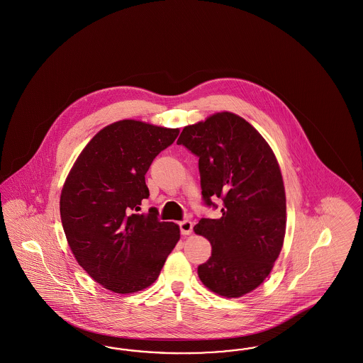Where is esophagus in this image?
Returning a JSON list of instances; mask_svg holds the SVG:
<instances>
[{
    "instance_id": "34e87169",
    "label": "esophagus",
    "mask_w": 363,
    "mask_h": 363,
    "mask_svg": "<svg viewBox=\"0 0 363 363\" xmlns=\"http://www.w3.org/2000/svg\"><path fill=\"white\" fill-rule=\"evenodd\" d=\"M179 226H180V232L183 236H189L192 233V222L182 221L179 223Z\"/></svg>"
}]
</instances>
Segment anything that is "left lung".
Listing matches in <instances>:
<instances>
[{"label":"left lung","mask_w":363,"mask_h":363,"mask_svg":"<svg viewBox=\"0 0 363 363\" xmlns=\"http://www.w3.org/2000/svg\"><path fill=\"white\" fill-rule=\"evenodd\" d=\"M177 145L199 157L207 206L222 199V217L194 228L211 244L198 267L213 293L238 298L264 282L284 247L286 194L278 160L255 127L233 112H217L183 128Z\"/></svg>","instance_id":"obj_1"}]
</instances>
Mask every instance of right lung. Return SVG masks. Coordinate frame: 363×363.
<instances>
[{
    "label": "right lung",
    "instance_id": "obj_1",
    "mask_svg": "<svg viewBox=\"0 0 363 363\" xmlns=\"http://www.w3.org/2000/svg\"><path fill=\"white\" fill-rule=\"evenodd\" d=\"M179 128L125 119L101 128L67 174L60 201L63 232L77 263L104 289L131 294L153 284L180 240L157 211L138 214L149 196L145 174Z\"/></svg>",
    "mask_w": 363,
    "mask_h": 363
}]
</instances>
